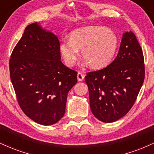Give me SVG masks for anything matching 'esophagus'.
I'll return each mask as SVG.
<instances>
[{
    "label": "esophagus",
    "mask_w": 154,
    "mask_h": 154,
    "mask_svg": "<svg viewBox=\"0 0 154 154\" xmlns=\"http://www.w3.org/2000/svg\"><path fill=\"white\" fill-rule=\"evenodd\" d=\"M84 77L85 75H82L81 72H78V73H77V80L78 81H82L83 79H84Z\"/></svg>",
    "instance_id": "esophagus-1"
}]
</instances>
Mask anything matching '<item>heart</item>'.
<instances>
[{"instance_id": "1", "label": "heart", "mask_w": 154, "mask_h": 154, "mask_svg": "<svg viewBox=\"0 0 154 154\" xmlns=\"http://www.w3.org/2000/svg\"><path fill=\"white\" fill-rule=\"evenodd\" d=\"M118 46V38L114 31L104 26H88L70 33L69 40L62 41L59 50L68 66L75 65L79 51L91 67L100 69L111 62Z\"/></svg>"}]
</instances>
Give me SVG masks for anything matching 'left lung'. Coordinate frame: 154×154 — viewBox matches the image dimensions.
I'll list each match as a JSON object with an SVG mask.
<instances>
[{
  "mask_svg": "<svg viewBox=\"0 0 154 154\" xmlns=\"http://www.w3.org/2000/svg\"><path fill=\"white\" fill-rule=\"evenodd\" d=\"M144 78L142 48L135 34L126 32L116 59L106 68L85 76L93 115L106 123L125 116L135 103Z\"/></svg>",
  "mask_w": 154,
  "mask_h": 154,
  "instance_id": "1",
  "label": "left lung"
}]
</instances>
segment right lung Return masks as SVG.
Here are the masks:
<instances>
[{"instance_id":"obj_1","label":"right lung","mask_w":154,"mask_h":154,"mask_svg":"<svg viewBox=\"0 0 154 154\" xmlns=\"http://www.w3.org/2000/svg\"><path fill=\"white\" fill-rule=\"evenodd\" d=\"M59 40L37 22L26 27L9 61L10 77L19 106L42 125H51L64 115L69 91L77 72L61 61Z\"/></svg>"}]
</instances>
